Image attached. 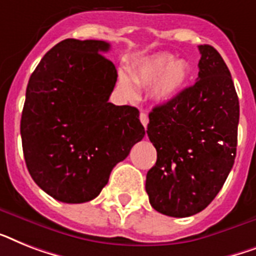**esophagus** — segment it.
I'll list each match as a JSON object with an SVG mask.
<instances>
[{"mask_svg": "<svg viewBox=\"0 0 256 256\" xmlns=\"http://www.w3.org/2000/svg\"><path fill=\"white\" fill-rule=\"evenodd\" d=\"M139 120H140V122H142L143 126H144V128H147V124H148V116L142 112V113L139 114Z\"/></svg>", "mask_w": 256, "mask_h": 256, "instance_id": "1", "label": "esophagus"}]
</instances>
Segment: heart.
Returning <instances> with one entry per match:
<instances>
[{
  "label": "heart",
  "instance_id": "heart-1",
  "mask_svg": "<svg viewBox=\"0 0 256 256\" xmlns=\"http://www.w3.org/2000/svg\"><path fill=\"white\" fill-rule=\"evenodd\" d=\"M190 78V67L184 60H175L171 54L160 52L139 64L132 72V80L140 85H154V96L160 102H171L186 89ZM120 88L134 98V85L126 74L120 78Z\"/></svg>",
  "mask_w": 256,
  "mask_h": 256
}]
</instances>
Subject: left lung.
Returning <instances> with one entry per match:
<instances>
[{"instance_id":"8db88e82","label":"left lung","mask_w":256,"mask_h":256,"mask_svg":"<svg viewBox=\"0 0 256 256\" xmlns=\"http://www.w3.org/2000/svg\"><path fill=\"white\" fill-rule=\"evenodd\" d=\"M198 78L171 102L148 114L147 135L158 159L146 176L151 206L170 217H189L214 200L236 154L240 101L221 55L198 46Z\"/></svg>"}]
</instances>
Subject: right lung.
<instances>
[{"label": "right lung", "instance_id": "add662e5", "mask_svg": "<svg viewBox=\"0 0 256 256\" xmlns=\"http://www.w3.org/2000/svg\"><path fill=\"white\" fill-rule=\"evenodd\" d=\"M104 40L66 39L30 76L20 118L31 178L55 200H93L146 132L134 106L109 102L117 81Z\"/></svg>", "mask_w": 256, "mask_h": 256}]
</instances>
